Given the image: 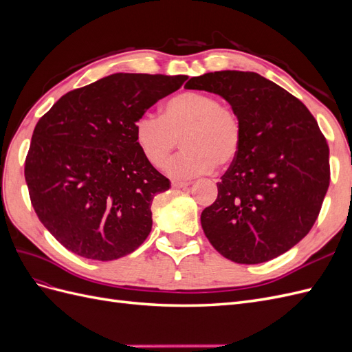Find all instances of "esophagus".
I'll return each mask as SVG.
<instances>
[{"label":"esophagus","mask_w":352,"mask_h":352,"mask_svg":"<svg viewBox=\"0 0 352 352\" xmlns=\"http://www.w3.org/2000/svg\"><path fill=\"white\" fill-rule=\"evenodd\" d=\"M189 185H190V182H179V180H173V182H172V186H173V188H177V189L186 188V186H189Z\"/></svg>","instance_id":"34e87169"}]
</instances>
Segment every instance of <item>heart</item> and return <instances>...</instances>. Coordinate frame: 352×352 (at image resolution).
Listing matches in <instances>:
<instances>
[{"mask_svg":"<svg viewBox=\"0 0 352 352\" xmlns=\"http://www.w3.org/2000/svg\"><path fill=\"white\" fill-rule=\"evenodd\" d=\"M135 142L154 167H162L180 140L184 150L166 164V172L189 179L235 162L242 146L239 116L216 97L185 91L170 98L162 116L144 114L133 126Z\"/></svg>","mask_w":352,"mask_h":352,"instance_id":"obj_1","label":"heart"}]
</instances>
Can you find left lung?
I'll return each mask as SVG.
<instances>
[{"label":"left lung","instance_id":"left-lung-1","mask_svg":"<svg viewBox=\"0 0 352 352\" xmlns=\"http://www.w3.org/2000/svg\"><path fill=\"white\" fill-rule=\"evenodd\" d=\"M186 89L226 100L242 123V146L217 184L201 226L223 257L258 264L300 242L320 212L330 182L329 146L313 114L254 72L190 78Z\"/></svg>","mask_w":352,"mask_h":352}]
</instances>
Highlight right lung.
<instances>
[{"label":"right lung","mask_w":352,"mask_h":352,"mask_svg":"<svg viewBox=\"0 0 352 352\" xmlns=\"http://www.w3.org/2000/svg\"><path fill=\"white\" fill-rule=\"evenodd\" d=\"M186 79L114 73L63 95L41 117L25 179L38 219L63 247L111 261L150 235L153 199L170 180L146 162L133 126Z\"/></svg>","instance_id":"right-lung-1"}]
</instances>
